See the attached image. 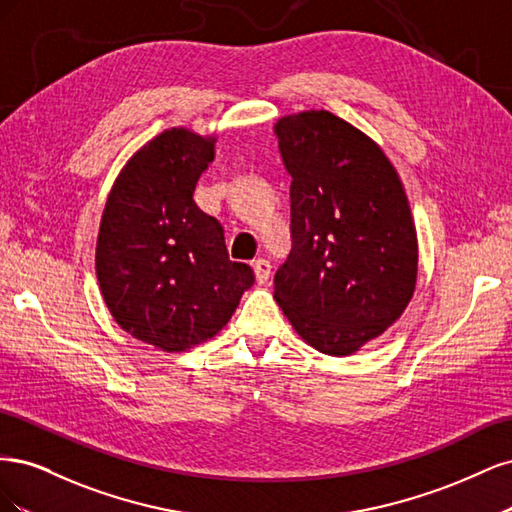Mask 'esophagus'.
Returning a JSON list of instances; mask_svg holds the SVG:
<instances>
[{
    "label": "esophagus",
    "mask_w": 512,
    "mask_h": 512,
    "mask_svg": "<svg viewBox=\"0 0 512 512\" xmlns=\"http://www.w3.org/2000/svg\"><path fill=\"white\" fill-rule=\"evenodd\" d=\"M254 275H256L258 284H265L269 280V275H271V262L265 260V258H258L254 262Z\"/></svg>",
    "instance_id": "34e87169"
}]
</instances>
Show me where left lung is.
<instances>
[{
  "instance_id": "8db88e82",
  "label": "left lung",
  "mask_w": 512,
  "mask_h": 512,
  "mask_svg": "<svg viewBox=\"0 0 512 512\" xmlns=\"http://www.w3.org/2000/svg\"><path fill=\"white\" fill-rule=\"evenodd\" d=\"M292 177V252L273 299L305 344L354 354L406 312L418 239L408 196L380 145L329 111L275 121Z\"/></svg>"
}]
</instances>
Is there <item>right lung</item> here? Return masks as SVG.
I'll use <instances>...</instances> for the list:
<instances>
[{
	"label": "right lung",
	"mask_w": 512,
	"mask_h": 512,
	"mask_svg": "<svg viewBox=\"0 0 512 512\" xmlns=\"http://www.w3.org/2000/svg\"><path fill=\"white\" fill-rule=\"evenodd\" d=\"M215 143V134L164 130L123 164L102 211V299L123 331L162 352L218 335L254 284L252 269L228 258L222 224L194 203Z\"/></svg>",
	"instance_id": "1"
}]
</instances>
